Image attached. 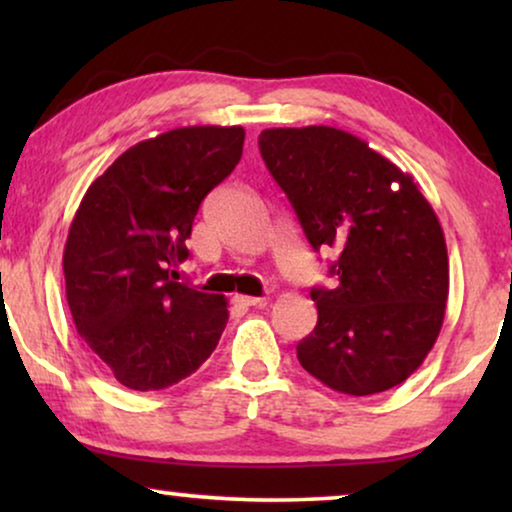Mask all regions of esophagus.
Returning <instances> with one entry per match:
<instances>
[{
	"label": "esophagus",
	"mask_w": 512,
	"mask_h": 512,
	"mask_svg": "<svg viewBox=\"0 0 512 512\" xmlns=\"http://www.w3.org/2000/svg\"><path fill=\"white\" fill-rule=\"evenodd\" d=\"M233 300H235L237 305H242V307H265V305H268V300H265V298L240 296V293H237V296H233Z\"/></svg>",
	"instance_id": "34e87169"
}]
</instances>
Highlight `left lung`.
<instances>
[{
    "label": "left lung",
    "instance_id": "left-lung-1",
    "mask_svg": "<svg viewBox=\"0 0 512 512\" xmlns=\"http://www.w3.org/2000/svg\"><path fill=\"white\" fill-rule=\"evenodd\" d=\"M314 251L333 249V289H312L317 326L298 361L326 387L370 396L408 380L436 345L450 291L445 235L415 179L328 125L258 137Z\"/></svg>",
    "mask_w": 512,
    "mask_h": 512
}]
</instances>
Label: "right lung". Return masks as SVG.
<instances>
[{"instance_id": "1", "label": "right lung", "mask_w": 512, "mask_h": 512, "mask_svg": "<svg viewBox=\"0 0 512 512\" xmlns=\"http://www.w3.org/2000/svg\"><path fill=\"white\" fill-rule=\"evenodd\" d=\"M240 125H191L130 146L83 195L62 270L76 331L123 387L193 375L219 345L226 298L174 282L205 195L242 158Z\"/></svg>"}]
</instances>
